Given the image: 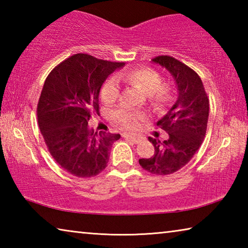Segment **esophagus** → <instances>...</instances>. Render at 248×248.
Masks as SVG:
<instances>
[{
  "label": "esophagus",
  "mask_w": 248,
  "mask_h": 248,
  "mask_svg": "<svg viewBox=\"0 0 248 248\" xmlns=\"http://www.w3.org/2000/svg\"><path fill=\"white\" fill-rule=\"evenodd\" d=\"M123 137L124 138V139L132 141L133 143H138V142L141 140V138L138 137L137 134H134V133H124Z\"/></svg>",
  "instance_id": "34e87169"
}]
</instances>
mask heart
<instances>
[{
  "label": "heart",
  "instance_id": "obj_1",
  "mask_svg": "<svg viewBox=\"0 0 248 248\" xmlns=\"http://www.w3.org/2000/svg\"><path fill=\"white\" fill-rule=\"evenodd\" d=\"M120 81L136 85L148 94L153 106L162 107L170 102L173 95V87L170 83H162V77L156 70L151 68H141L128 72H121L112 75L106 79L100 91V96L105 103L111 104L118 99L120 95ZM112 119L123 127H134L143 119V115L139 111L130 110L121 107L111 114Z\"/></svg>",
  "mask_w": 248,
  "mask_h": 248
}]
</instances>
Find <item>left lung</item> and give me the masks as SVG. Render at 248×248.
Masks as SVG:
<instances>
[{
    "label": "left lung",
    "instance_id": "obj_1",
    "mask_svg": "<svg viewBox=\"0 0 248 248\" xmlns=\"http://www.w3.org/2000/svg\"><path fill=\"white\" fill-rule=\"evenodd\" d=\"M166 69L177 87V99L169 112L156 124L169 133V139L159 141L149 137L154 155L140 158L142 169L155 175H170L182 169L200 148L207 131L209 99L202 81L194 70L173 57L152 59Z\"/></svg>",
    "mask_w": 248,
    "mask_h": 248
}]
</instances>
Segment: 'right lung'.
<instances>
[{
    "label": "right lung",
    "mask_w": 248,
    "mask_h": 248,
    "mask_svg": "<svg viewBox=\"0 0 248 248\" xmlns=\"http://www.w3.org/2000/svg\"><path fill=\"white\" fill-rule=\"evenodd\" d=\"M124 65L78 53L46 78L37 107L39 129L54 161L70 174L93 177L107 166L112 143L120 134L94 132L89 120L99 114L104 82Z\"/></svg>",
    "instance_id": "1"
}]
</instances>
